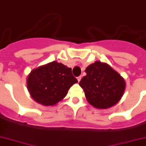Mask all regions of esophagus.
Listing matches in <instances>:
<instances>
[{
    "label": "esophagus",
    "mask_w": 146,
    "mask_h": 146,
    "mask_svg": "<svg viewBox=\"0 0 146 146\" xmlns=\"http://www.w3.org/2000/svg\"><path fill=\"white\" fill-rule=\"evenodd\" d=\"M81 76H78V77H77V80H78V82L81 81Z\"/></svg>",
    "instance_id": "obj_1"
}]
</instances>
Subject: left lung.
<instances>
[{"label": "left lung", "instance_id": "left-lung-1", "mask_svg": "<svg viewBox=\"0 0 146 146\" xmlns=\"http://www.w3.org/2000/svg\"><path fill=\"white\" fill-rule=\"evenodd\" d=\"M85 72L86 76L82 78L79 85L91 105L105 110L120 101L126 84L123 78L110 65L96 61L88 65Z\"/></svg>", "mask_w": 146, "mask_h": 146}]
</instances>
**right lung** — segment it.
Listing matches in <instances>:
<instances>
[{
  "label": "right lung",
  "mask_w": 146,
  "mask_h": 146,
  "mask_svg": "<svg viewBox=\"0 0 146 146\" xmlns=\"http://www.w3.org/2000/svg\"><path fill=\"white\" fill-rule=\"evenodd\" d=\"M76 83L72 69L57 61L33 69L27 78V89L32 99L44 106L58 104Z\"/></svg>",
  "instance_id": "obj_1"
}]
</instances>
